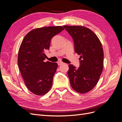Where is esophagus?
<instances>
[{
	"instance_id": "1",
	"label": "esophagus",
	"mask_w": 122,
	"mask_h": 122,
	"mask_svg": "<svg viewBox=\"0 0 122 122\" xmlns=\"http://www.w3.org/2000/svg\"><path fill=\"white\" fill-rule=\"evenodd\" d=\"M57 64H58V66H61V65L62 64H63V62L60 61L57 62Z\"/></svg>"
}]
</instances>
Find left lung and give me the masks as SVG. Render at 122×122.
<instances>
[{"instance_id": "8db88e82", "label": "left lung", "mask_w": 122, "mask_h": 122, "mask_svg": "<svg viewBox=\"0 0 122 122\" xmlns=\"http://www.w3.org/2000/svg\"><path fill=\"white\" fill-rule=\"evenodd\" d=\"M63 27L74 41L75 52L80 55L79 68L69 65L70 84L78 93H87L97 84L103 71L104 52L101 43L89 28L82 26Z\"/></svg>"}]
</instances>
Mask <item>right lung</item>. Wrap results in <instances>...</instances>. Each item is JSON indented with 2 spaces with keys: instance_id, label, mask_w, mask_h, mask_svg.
<instances>
[{
  "instance_id": "1",
  "label": "right lung",
  "mask_w": 122,
  "mask_h": 122,
  "mask_svg": "<svg viewBox=\"0 0 122 122\" xmlns=\"http://www.w3.org/2000/svg\"><path fill=\"white\" fill-rule=\"evenodd\" d=\"M64 28L61 26L33 29L25 36L20 46L18 65L28 89L42 96L52 86L58 65L45 60V51L49 49L51 40Z\"/></svg>"
}]
</instances>
